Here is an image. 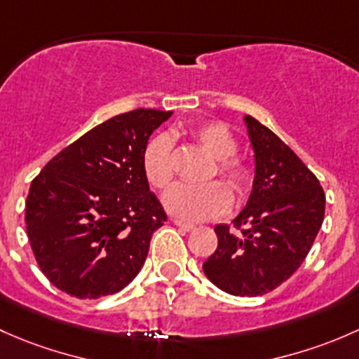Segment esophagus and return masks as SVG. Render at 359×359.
I'll return each instance as SVG.
<instances>
[{
    "mask_svg": "<svg viewBox=\"0 0 359 359\" xmlns=\"http://www.w3.org/2000/svg\"><path fill=\"white\" fill-rule=\"evenodd\" d=\"M175 224L178 228H181V230H184V231H194L195 230V224H190V223H183V221H180V219H175Z\"/></svg>",
    "mask_w": 359,
    "mask_h": 359,
    "instance_id": "1",
    "label": "esophagus"
}]
</instances>
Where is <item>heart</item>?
I'll list each match as a JSON object with an SVG mask.
<instances>
[{
	"instance_id": "1",
	"label": "heart",
	"mask_w": 359,
	"mask_h": 359,
	"mask_svg": "<svg viewBox=\"0 0 359 359\" xmlns=\"http://www.w3.org/2000/svg\"><path fill=\"white\" fill-rule=\"evenodd\" d=\"M195 142L217 161L216 171L223 176L231 190L242 195L249 187V171L242 162L233 161L236 152V138L228 126L223 123H205L191 131ZM143 172L147 181L157 190L169 187L175 176L172 168V143L168 135H158L149 142L143 152ZM165 210L184 221H205L226 212L231 197L226 187L217 181L188 187L176 184L162 198Z\"/></svg>"
}]
</instances>
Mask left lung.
<instances>
[{
	"mask_svg": "<svg viewBox=\"0 0 359 359\" xmlns=\"http://www.w3.org/2000/svg\"><path fill=\"white\" fill-rule=\"evenodd\" d=\"M254 152L252 191L233 217L236 235L217 224V249L202 269L223 292L238 297L268 294L289 280L308 256L325 216V194L316 176L278 136L243 116Z\"/></svg>",
	"mask_w": 359,
	"mask_h": 359,
	"instance_id": "8db88e82",
	"label": "left lung"
}]
</instances>
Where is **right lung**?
<instances>
[{
  "label": "right lung",
  "instance_id": "1",
  "mask_svg": "<svg viewBox=\"0 0 359 359\" xmlns=\"http://www.w3.org/2000/svg\"><path fill=\"white\" fill-rule=\"evenodd\" d=\"M172 112L136 109L98 124L55 155L31 183L25 224L41 271L77 299L135 280L165 212L150 191L143 152Z\"/></svg>",
  "mask_w": 359,
  "mask_h": 359
}]
</instances>
